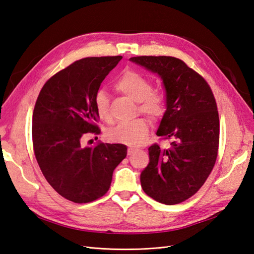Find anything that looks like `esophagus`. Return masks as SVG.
<instances>
[{
    "label": "esophagus",
    "mask_w": 254,
    "mask_h": 254,
    "mask_svg": "<svg viewBox=\"0 0 254 254\" xmlns=\"http://www.w3.org/2000/svg\"><path fill=\"white\" fill-rule=\"evenodd\" d=\"M136 151H137V149H136V148L129 147V148H128V152H127V153H128V156H132L133 153H134V152H136Z\"/></svg>",
    "instance_id": "esophagus-1"
}]
</instances>
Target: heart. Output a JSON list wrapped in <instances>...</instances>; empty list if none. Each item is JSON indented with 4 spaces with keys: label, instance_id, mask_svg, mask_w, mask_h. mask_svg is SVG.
Listing matches in <instances>:
<instances>
[{
    "label": "heart",
    "instance_id": "obj_1",
    "mask_svg": "<svg viewBox=\"0 0 254 254\" xmlns=\"http://www.w3.org/2000/svg\"><path fill=\"white\" fill-rule=\"evenodd\" d=\"M115 89L139 104L137 111L146 115L151 122L158 123L165 117L167 105L164 95L153 91L152 82L142 73L134 70L125 71L115 82ZM94 106L98 118L109 123L112 119L110 99L104 90L97 91L94 96ZM148 132L147 121L139 118L131 122L121 123L109 129L106 135L113 143L140 146L145 143Z\"/></svg>",
    "mask_w": 254,
    "mask_h": 254
}]
</instances>
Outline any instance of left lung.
<instances>
[{
	"label": "left lung",
	"instance_id": "8db88e82",
	"mask_svg": "<svg viewBox=\"0 0 254 254\" xmlns=\"http://www.w3.org/2000/svg\"><path fill=\"white\" fill-rule=\"evenodd\" d=\"M132 63L158 73L166 91L167 111L157 135L170 148L152 144L141 174L143 190L156 201L177 204L199 190L215 165L219 117L211 87L184 61L171 56H136Z\"/></svg>",
	"mask_w": 254,
	"mask_h": 254
}]
</instances>
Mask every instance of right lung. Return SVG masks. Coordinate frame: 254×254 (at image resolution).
I'll return each mask as SVG.
<instances>
[{
	"instance_id": "add662e5",
	"label": "right lung",
	"mask_w": 254,
	"mask_h": 254,
	"mask_svg": "<svg viewBox=\"0 0 254 254\" xmlns=\"http://www.w3.org/2000/svg\"><path fill=\"white\" fill-rule=\"evenodd\" d=\"M122 56L87 57L44 83L33 113V147L40 170L57 193L88 203L108 191L112 174L127 156L123 144L84 147L87 133L99 134L94 96Z\"/></svg>"
}]
</instances>
